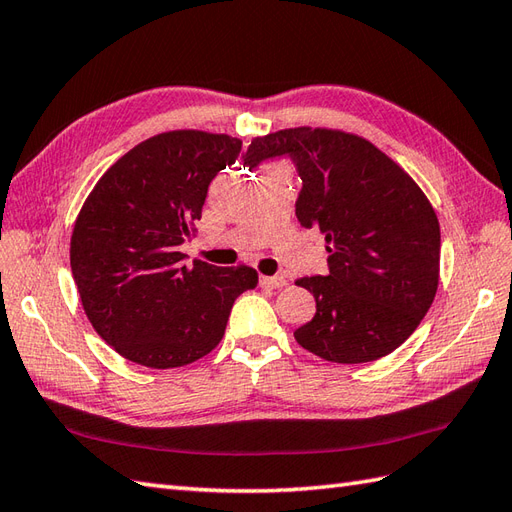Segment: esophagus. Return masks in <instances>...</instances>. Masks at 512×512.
Wrapping results in <instances>:
<instances>
[{"label": "esophagus", "instance_id": "1", "mask_svg": "<svg viewBox=\"0 0 512 512\" xmlns=\"http://www.w3.org/2000/svg\"><path fill=\"white\" fill-rule=\"evenodd\" d=\"M259 283L264 285V288H283V285H288V277L285 275H275V277H259Z\"/></svg>", "mask_w": 512, "mask_h": 512}]
</instances>
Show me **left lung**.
<instances>
[{"label": "left lung", "mask_w": 512, "mask_h": 512, "mask_svg": "<svg viewBox=\"0 0 512 512\" xmlns=\"http://www.w3.org/2000/svg\"><path fill=\"white\" fill-rule=\"evenodd\" d=\"M290 154L303 181L296 218L327 242V277H303L316 314L294 331L327 362L362 364L406 342L438 290L441 227L414 178L371 141L334 128L257 137L244 165Z\"/></svg>", "instance_id": "1"}]
</instances>
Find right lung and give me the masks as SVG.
<instances>
[{"mask_svg": "<svg viewBox=\"0 0 512 512\" xmlns=\"http://www.w3.org/2000/svg\"><path fill=\"white\" fill-rule=\"evenodd\" d=\"M242 141L205 130L154 135L117 159L82 205L69 242L71 275L98 336L148 368L192 364L218 347L251 266L218 268L178 251L196 235L209 183Z\"/></svg>", "mask_w": 512, "mask_h": 512, "instance_id": "add662e5", "label": "right lung"}]
</instances>
